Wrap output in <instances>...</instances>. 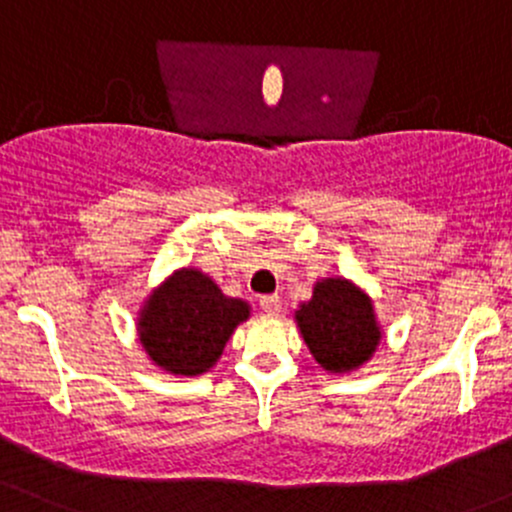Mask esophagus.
Here are the masks:
<instances>
[{
    "label": "esophagus",
    "instance_id": "34e87169",
    "mask_svg": "<svg viewBox=\"0 0 512 512\" xmlns=\"http://www.w3.org/2000/svg\"><path fill=\"white\" fill-rule=\"evenodd\" d=\"M260 307H262V312H267L270 317H275V314H280V309H282V299L277 297V294H265V297L260 299Z\"/></svg>",
    "mask_w": 512,
    "mask_h": 512
}]
</instances>
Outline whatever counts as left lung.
Masks as SVG:
<instances>
[{
    "instance_id": "1",
    "label": "left lung",
    "mask_w": 512,
    "mask_h": 512,
    "mask_svg": "<svg viewBox=\"0 0 512 512\" xmlns=\"http://www.w3.org/2000/svg\"><path fill=\"white\" fill-rule=\"evenodd\" d=\"M294 322L314 361L337 376L361 369L384 339L374 299L347 277L314 282L312 297L299 302Z\"/></svg>"
}]
</instances>
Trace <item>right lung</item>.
<instances>
[{"label": "right lung", "mask_w": 512, "mask_h": 512, "mask_svg": "<svg viewBox=\"0 0 512 512\" xmlns=\"http://www.w3.org/2000/svg\"><path fill=\"white\" fill-rule=\"evenodd\" d=\"M250 312L245 299L227 297L198 267H180L143 299L136 317L138 342L165 374L200 376L218 364Z\"/></svg>", "instance_id": "obj_1"}]
</instances>
